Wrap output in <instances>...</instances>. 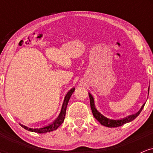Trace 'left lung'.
Instances as JSON below:
<instances>
[{"instance_id":"obj_1","label":"left lung","mask_w":153,"mask_h":153,"mask_svg":"<svg viewBox=\"0 0 153 153\" xmlns=\"http://www.w3.org/2000/svg\"><path fill=\"white\" fill-rule=\"evenodd\" d=\"M149 89H150V88H148V93H149ZM89 94V98H90V104H91V110H92L93 115H94L95 118L101 123V124H102V125L107 127H120V126L124 125V124H126V123L131 122V121L134 120L137 116H139V114H140V112H141L142 110H143L144 106H145V104H143V106H142V108H140V110L137 113L135 114L129 116L128 117H126V118L123 119H120V120H113V119H109L106 118V117H103L102 114H101L98 111L97 109L96 108V107H95L94 98H93V96H91V94Z\"/></svg>"}]
</instances>
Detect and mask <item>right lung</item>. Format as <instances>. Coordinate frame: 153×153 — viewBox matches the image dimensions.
<instances>
[{"label": "right lung", "instance_id": "right-lung-1", "mask_svg": "<svg viewBox=\"0 0 153 153\" xmlns=\"http://www.w3.org/2000/svg\"><path fill=\"white\" fill-rule=\"evenodd\" d=\"M75 88H72L69 92L65 96V98L64 102H63L62 106V109H61V112L59 114L58 118L56 119L54 122L52 123V124H50V125L47 126V127H45L43 128H39V129H32V128H29L26 126L22 125L20 124V125L22 126L23 128L26 129L28 131H34V132H36V133H39V134H42V133H47V132H50V131H54L55 129H57L61 124H62V122H64L65 117V114H66V108H67V106H68V101H69L70 99H71V95L73 94V93L74 92Z\"/></svg>", "mask_w": 153, "mask_h": 153}]
</instances>
